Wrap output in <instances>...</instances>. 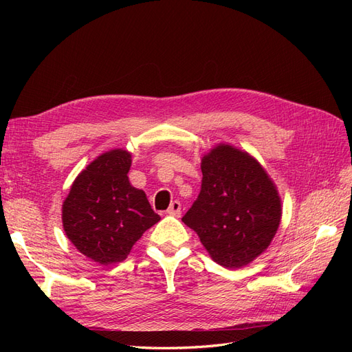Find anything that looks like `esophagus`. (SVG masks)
I'll return each instance as SVG.
<instances>
[{"label":"esophagus","instance_id":"obj_1","mask_svg":"<svg viewBox=\"0 0 352 352\" xmlns=\"http://www.w3.org/2000/svg\"><path fill=\"white\" fill-rule=\"evenodd\" d=\"M180 211H182V206H180V202L173 201L167 210V214L168 216H180Z\"/></svg>","mask_w":352,"mask_h":352}]
</instances>
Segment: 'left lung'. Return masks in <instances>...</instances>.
I'll list each match as a JSON object with an SVG mask.
<instances>
[{"label":"left lung","instance_id":"obj_1","mask_svg":"<svg viewBox=\"0 0 352 352\" xmlns=\"http://www.w3.org/2000/svg\"><path fill=\"white\" fill-rule=\"evenodd\" d=\"M202 184L182 217L208 255L226 269H241L269 248L282 219L272 177L247 151L217 144L201 158Z\"/></svg>","mask_w":352,"mask_h":352}]
</instances>
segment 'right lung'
Masks as SVG:
<instances>
[{"label":"right lung","instance_id":"right-lung-1","mask_svg":"<svg viewBox=\"0 0 352 352\" xmlns=\"http://www.w3.org/2000/svg\"><path fill=\"white\" fill-rule=\"evenodd\" d=\"M132 154L102 153L74 179L61 207L63 229L88 258L102 265L122 263L160 216L142 189L129 182Z\"/></svg>","mask_w":352,"mask_h":352}]
</instances>
